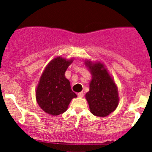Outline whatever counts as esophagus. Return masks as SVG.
Listing matches in <instances>:
<instances>
[{
  "label": "esophagus",
  "mask_w": 152,
  "mask_h": 152,
  "mask_svg": "<svg viewBox=\"0 0 152 152\" xmlns=\"http://www.w3.org/2000/svg\"><path fill=\"white\" fill-rule=\"evenodd\" d=\"M83 96H84V94H83V92H80V93L78 94V96L80 97V98H82Z\"/></svg>",
  "instance_id": "esophagus-1"
}]
</instances>
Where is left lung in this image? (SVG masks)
I'll list each match as a JSON object with an SVG mask.
<instances>
[{
    "label": "left lung",
    "instance_id": "obj_1",
    "mask_svg": "<svg viewBox=\"0 0 152 152\" xmlns=\"http://www.w3.org/2000/svg\"><path fill=\"white\" fill-rule=\"evenodd\" d=\"M85 65L92 76L89 91L85 96L90 111L96 116L105 117L118 106L119 97L117 86L102 63L86 60Z\"/></svg>",
    "mask_w": 152,
    "mask_h": 152
}]
</instances>
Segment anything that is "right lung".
<instances>
[{"label": "right lung", "instance_id": "right-lung-1", "mask_svg": "<svg viewBox=\"0 0 152 152\" xmlns=\"http://www.w3.org/2000/svg\"><path fill=\"white\" fill-rule=\"evenodd\" d=\"M74 59L58 56L45 68L36 91L38 106L46 114L58 116L67 110L71 101L77 97L72 91L65 72Z\"/></svg>", "mask_w": 152, "mask_h": 152}]
</instances>
